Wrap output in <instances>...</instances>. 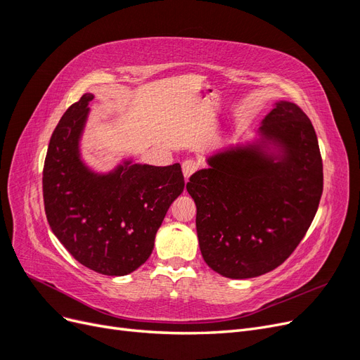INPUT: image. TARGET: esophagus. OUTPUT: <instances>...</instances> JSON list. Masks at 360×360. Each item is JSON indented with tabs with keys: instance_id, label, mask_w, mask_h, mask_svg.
Listing matches in <instances>:
<instances>
[{
	"instance_id": "esophagus-1",
	"label": "esophagus",
	"mask_w": 360,
	"mask_h": 360,
	"mask_svg": "<svg viewBox=\"0 0 360 360\" xmlns=\"http://www.w3.org/2000/svg\"><path fill=\"white\" fill-rule=\"evenodd\" d=\"M181 169H183L184 179H186V181H188V179L192 176V174L198 169V163L192 159H188L181 163Z\"/></svg>"
}]
</instances>
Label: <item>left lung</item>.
Returning a JSON list of instances; mask_svg holds the SVG:
<instances>
[{"label": "left lung", "instance_id": "left-lung-1", "mask_svg": "<svg viewBox=\"0 0 360 360\" xmlns=\"http://www.w3.org/2000/svg\"><path fill=\"white\" fill-rule=\"evenodd\" d=\"M258 138L207 159L186 189L197 205V234L210 269L248 279L292 254L317 213L323 162L317 135L296 103L279 101Z\"/></svg>", "mask_w": 360, "mask_h": 360}]
</instances>
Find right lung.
I'll return each mask as SVG.
<instances>
[{"label": "right lung", "mask_w": 360, "mask_h": 360, "mask_svg": "<svg viewBox=\"0 0 360 360\" xmlns=\"http://www.w3.org/2000/svg\"><path fill=\"white\" fill-rule=\"evenodd\" d=\"M91 93L64 112L43 167V201L52 233L72 257L97 274L124 276L143 266L169 205L184 189L180 163L132 160L106 174L81 159L79 141Z\"/></svg>", "instance_id": "obj_1"}]
</instances>
